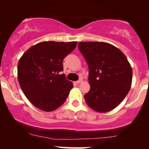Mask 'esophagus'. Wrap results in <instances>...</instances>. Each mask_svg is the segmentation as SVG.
I'll use <instances>...</instances> for the list:
<instances>
[{"label": "esophagus", "mask_w": 149, "mask_h": 149, "mask_svg": "<svg viewBox=\"0 0 149 149\" xmlns=\"http://www.w3.org/2000/svg\"><path fill=\"white\" fill-rule=\"evenodd\" d=\"M83 81V78H80V79H79L78 80H77V81H76V84H80V83H81Z\"/></svg>", "instance_id": "34e87169"}]
</instances>
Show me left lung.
Returning a JSON list of instances; mask_svg holds the SVG:
<instances>
[{
  "mask_svg": "<svg viewBox=\"0 0 149 149\" xmlns=\"http://www.w3.org/2000/svg\"><path fill=\"white\" fill-rule=\"evenodd\" d=\"M78 49L88 63L90 90L85 100L94 111H110L130 91L132 70L120 49L104 42H80Z\"/></svg>",
  "mask_w": 149,
  "mask_h": 149,
  "instance_id": "obj_1",
  "label": "left lung"
}]
</instances>
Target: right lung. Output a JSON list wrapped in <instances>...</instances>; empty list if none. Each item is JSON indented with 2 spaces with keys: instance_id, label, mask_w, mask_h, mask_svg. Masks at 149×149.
<instances>
[{
  "instance_id": "right-lung-1",
  "label": "right lung",
  "mask_w": 149,
  "mask_h": 149,
  "mask_svg": "<svg viewBox=\"0 0 149 149\" xmlns=\"http://www.w3.org/2000/svg\"><path fill=\"white\" fill-rule=\"evenodd\" d=\"M77 42L44 41L27 49L18 62L17 78L29 101L44 111L61 107L73 88L66 79L63 59L76 48Z\"/></svg>"
}]
</instances>
